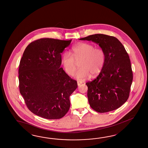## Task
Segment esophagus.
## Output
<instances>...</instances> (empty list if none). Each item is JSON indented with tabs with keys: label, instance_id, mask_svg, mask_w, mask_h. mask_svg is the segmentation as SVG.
I'll return each mask as SVG.
<instances>
[{
	"label": "esophagus",
	"instance_id": "esophagus-1",
	"mask_svg": "<svg viewBox=\"0 0 148 148\" xmlns=\"http://www.w3.org/2000/svg\"><path fill=\"white\" fill-rule=\"evenodd\" d=\"M77 85H78V86H80L81 84H82V82H80V81H77Z\"/></svg>",
	"mask_w": 148,
	"mask_h": 148
}]
</instances>
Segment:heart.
<instances>
[{
  "mask_svg": "<svg viewBox=\"0 0 148 148\" xmlns=\"http://www.w3.org/2000/svg\"><path fill=\"white\" fill-rule=\"evenodd\" d=\"M70 52L64 53L62 64L67 73L73 75L76 71L77 62L80 68L75 76L78 80L83 81L88 79L90 75L94 77L101 72L106 61V54L101 48H95L92 44L82 42L77 44Z\"/></svg>",
  "mask_w": 148,
  "mask_h": 148,
  "instance_id": "heart-1",
  "label": "heart"
}]
</instances>
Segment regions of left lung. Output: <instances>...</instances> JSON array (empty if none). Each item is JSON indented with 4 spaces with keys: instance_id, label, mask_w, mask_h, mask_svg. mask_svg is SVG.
<instances>
[{
    "instance_id": "1",
    "label": "left lung",
    "mask_w": 148,
    "mask_h": 148,
    "mask_svg": "<svg viewBox=\"0 0 148 148\" xmlns=\"http://www.w3.org/2000/svg\"><path fill=\"white\" fill-rule=\"evenodd\" d=\"M99 44L106 61L95 79L87 82L91 108L101 113L114 110L127 101L133 74L129 56L123 45L114 36L96 34L80 38Z\"/></svg>"
}]
</instances>
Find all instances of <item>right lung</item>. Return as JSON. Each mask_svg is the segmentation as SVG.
I'll use <instances>...</instances> for the list:
<instances>
[{"label":"right lung","instance_id":"1","mask_svg":"<svg viewBox=\"0 0 148 148\" xmlns=\"http://www.w3.org/2000/svg\"><path fill=\"white\" fill-rule=\"evenodd\" d=\"M72 40L42 38L28 45L19 68V90L28 109L46 119L63 117L70 108L69 96L76 80L66 73L61 55Z\"/></svg>","mask_w":148,"mask_h":148}]
</instances>
